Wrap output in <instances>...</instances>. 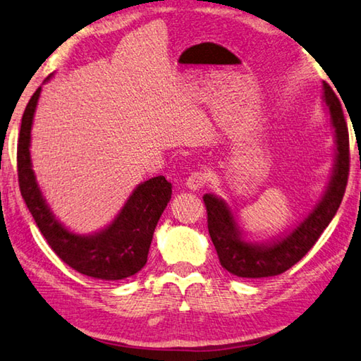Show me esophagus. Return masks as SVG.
Returning a JSON list of instances; mask_svg holds the SVG:
<instances>
[{
	"label": "esophagus",
	"instance_id": "34e87169",
	"mask_svg": "<svg viewBox=\"0 0 361 361\" xmlns=\"http://www.w3.org/2000/svg\"><path fill=\"white\" fill-rule=\"evenodd\" d=\"M207 180H209V176H207L205 172H202V170H195V172H192L186 178V186L191 189V191H197V189L205 186Z\"/></svg>",
	"mask_w": 361,
	"mask_h": 361
}]
</instances>
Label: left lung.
<instances>
[{
    "instance_id": "8db88e82",
    "label": "left lung",
    "mask_w": 361,
    "mask_h": 361,
    "mask_svg": "<svg viewBox=\"0 0 361 361\" xmlns=\"http://www.w3.org/2000/svg\"><path fill=\"white\" fill-rule=\"evenodd\" d=\"M323 100L329 109V118H331L336 135L333 176L320 202L288 235L271 245L245 242L240 237L242 234L229 207L221 199H216L215 195H204L209 234L215 245L219 262L226 271L237 277L262 279L279 276V274L288 271L315 245L322 232L331 223L339 209L345 192L347 180H349V130H347V122L338 95L326 82H323Z\"/></svg>"
}]
</instances>
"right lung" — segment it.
<instances>
[{
    "label": "right lung",
    "instance_id": "add662e5",
    "mask_svg": "<svg viewBox=\"0 0 361 361\" xmlns=\"http://www.w3.org/2000/svg\"><path fill=\"white\" fill-rule=\"evenodd\" d=\"M41 87L32 95L17 145V175L20 194L49 247L65 264L79 274L100 280H122L133 276L148 261L156 224L172 197V185L159 175L138 185L114 221L94 235H76L52 215L36 183L30 159V133Z\"/></svg>",
    "mask_w": 361,
    "mask_h": 361
}]
</instances>
